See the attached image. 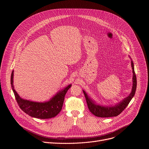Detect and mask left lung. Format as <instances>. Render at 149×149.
I'll list each match as a JSON object with an SVG mask.
<instances>
[{
    "instance_id": "left-lung-1",
    "label": "left lung",
    "mask_w": 149,
    "mask_h": 149,
    "mask_svg": "<svg viewBox=\"0 0 149 149\" xmlns=\"http://www.w3.org/2000/svg\"><path fill=\"white\" fill-rule=\"evenodd\" d=\"M132 67L133 73V84L132 93L128 97L124 98V100H123L121 102L118 103L115 106H113V107L111 106V107H105L95 104L94 102L90 98L88 97V95H87L86 92L83 91L85 97H86V99L88 109L93 114H94L96 117H111L117 116L118 115L121 114L123 111V110L126 108L127 106L129 105V102H130V101L132 100V99L133 98L135 94L137 88V79L134 71V63L133 61H132Z\"/></svg>"
}]
</instances>
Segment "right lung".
I'll return each mask as SVG.
<instances>
[{"label":"right lung","instance_id":"right-lung-1","mask_svg":"<svg viewBox=\"0 0 149 149\" xmlns=\"http://www.w3.org/2000/svg\"><path fill=\"white\" fill-rule=\"evenodd\" d=\"M13 71L11 74L10 84L13 91L15 99L19 107L24 112L28 115L40 119H47L54 117L62 110V105L64 101L65 95L71 87L69 85L64 90L58 93L49 101L45 102H32L21 98L14 90L13 85Z\"/></svg>","mask_w":149,"mask_h":149}]
</instances>
